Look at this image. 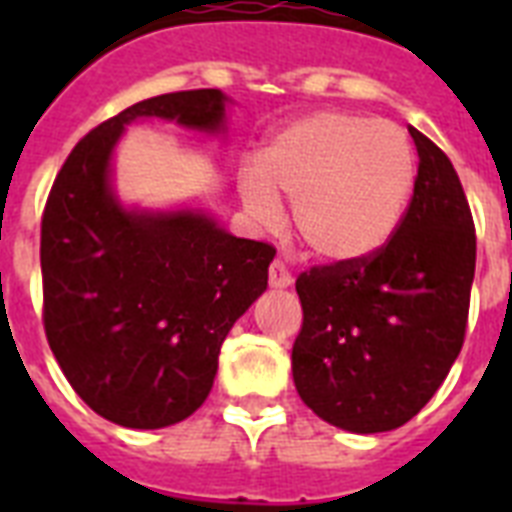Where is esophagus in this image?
<instances>
[{"mask_svg":"<svg viewBox=\"0 0 512 512\" xmlns=\"http://www.w3.org/2000/svg\"><path fill=\"white\" fill-rule=\"evenodd\" d=\"M268 279H271V287H289L292 284V271L281 260H273L271 271H268Z\"/></svg>","mask_w":512,"mask_h":512,"instance_id":"obj_1","label":"esophagus"}]
</instances>
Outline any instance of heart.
<instances>
[{
	"instance_id": "1",
	"label": "heart",
	"mask_w": 512,
	"mask_h": 512,
	"mask_svg": "<svg viewBox=\"0 0 512 512\" xmlns=\"http://www.w3.org/2000/svg\"><path fill=\"white\" fill-rule=\"evenodd\" d=\"M417 185V156L396 124L348 111L295 119L241 175V199L271 223L292 201L297 236L313 255L350 263L393 239Z\"/></svg>"
}]
</instances>
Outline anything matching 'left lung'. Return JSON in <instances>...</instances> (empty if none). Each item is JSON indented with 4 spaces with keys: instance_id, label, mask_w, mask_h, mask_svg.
<instances>
[{
    "instance_id": "left-lung-1",
    "label": "left lung",
    "mask_w": 512,
    "mask_h": 512,
    "mask_svg": "<svg viewBox=\"0 0 512 512\" xmlns=\"http://www.w3.org/2000/svg\"><path fill=\"white\" fill-rule=\"evenodd\" d=\"M417 185L393 239L297 276L292 377L305 406L350 433L404 425L441 388L468 329L476 225L449 156L409 127Z\"/></svg>"
}]
</instances>
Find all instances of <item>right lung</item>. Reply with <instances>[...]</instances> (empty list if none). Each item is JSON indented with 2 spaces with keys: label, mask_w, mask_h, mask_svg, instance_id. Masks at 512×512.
Returning a JSON list of instances; mask_svg holds the SVG:
<instances>
[{
  "label": "right lung",
  "mask_w": 512,
  "mask_h": 512,
  "mask_svg": "<svg viewBox=\"0 0 512 512\" xmlns=\"http://www.w3.org/2000/svg\"><path fill=\"white\" fill-rule=\"evenodd\" d=\"M140 116L217 130L220 90L140 100L87 132L42 212V321L84 404L124 428H167L212 390L217 356L268 287L276 247L236 239L196 212L138 215L116 204L108 162Z\"/></svg>",
  "instance_id": "right-lung-1"
}]
</instances>
